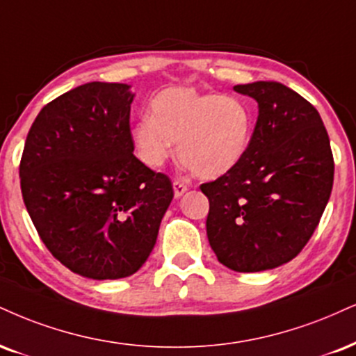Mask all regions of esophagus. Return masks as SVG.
I'll return each mask as SVG.
<instances>
[{"label": "esophagus", "mask_w": 356, "mask_h": 356, "mask_svg": "<svg viewBox=\"0 0 356 356\" xmlns=\"http://www.w3.org/2000/svg\"><path fill=\"white\" fill-rule=\"evenodd\" d=\"M172 187H174V195L177 197V199L187 192V184H184L182 181H174Z\"/></svg>", "instance_id": "esophagus-1"}]
</instances>
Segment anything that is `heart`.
<instances>
[{
  "mask_svg": "<svg viewBox=\"0 0 356 356\" xmlns=\"http://www.w3.org/2000/svg\"><path fill=\"white\" fill-rule=\"evenodd\" d=\"M254 115L241 97L169 88L154 97L151 118L132 127L136 154L144 165L159 169L177 154L197 177L216 179L245 156Z\"/></svg>",
  "mask_w": 356,
  "mask_h": 356,
  "instance_id": "1",
  "label": "heart"
}]
</instances>
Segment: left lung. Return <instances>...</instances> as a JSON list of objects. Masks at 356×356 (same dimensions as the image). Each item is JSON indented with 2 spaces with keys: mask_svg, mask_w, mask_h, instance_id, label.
Instances as JSON below:
<instances>
[{
  "mask_svg": "<svg viewBox=\"0 0 356 356\" xmlns=\"http://www.w3.org/2000/svg\"><path fill=\"white\" fill-rule=\"evenodd\" d=\"M234 91L259 104L242 161L207 195V237L235 272L280 267L300 254L318 225L333 186V156L318 111L280 83L257 81Z\"/></svg>",
  "mask_w": 356,
  "mask_h": 356,
  "instance_id": "obj_1",
  "label": "left lung"
}]
</instances>
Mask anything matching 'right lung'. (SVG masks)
I'll return each instance as SVG.
<instances>
[{"mask_svg":"<svg viewBox=\"0 0 356 356\" xmlns=\"http://www.w3.org/2000/svg\"><path fill=\"white\" fill-rule=\"evenodd\" d=\"M129 84L86 83L46 104L28 132L21 192L41 241L71 272L129 277L172 202L169 177L134 156Z\"/></svg>","mask_w":356,"mask_h":356,"instance_id":"obj_1","label":"right lung"}]
</instances>
